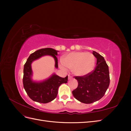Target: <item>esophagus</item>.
<instances>
[{
    "label": "esophagus",
    "instance_id": "34e87169",
    "mask_svg": "<svg viewBox=\"0 0 131 131\" xmlns=\"http://www.w3.org/2000/svg\"><path fill=\"white\" fill-rule=\"evenodd\" d=\"M73 78H72V77H71L70 75H68V79L69 80H70V79H72Z\"/></svg>",
    "mask_w": 131,
    "mask_h": 131
}]
</instances>
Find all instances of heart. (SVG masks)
<instances>
[{
    "instance_id": "obj_1",
    "label": "heart",
    "mask_w": 131,
    "mask_h": 131,
    "mask_svg": "<svg viewBox=\"0 0 131 131\" xmlns=\"http://www.w3.org/2000/svg\"><path fill=\"white\" fill-rule=\"evenodd\" d=\"M95 57L90 52H71L65 57L64 61L61 60L59 66L66 70L67 67L72 69V73L77 76H84L91 73L95 66Z\"/></svg>"
}]
</instances>
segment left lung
<instances>
[{
  "label": "left lung",
  "instance_id": "obj_1",
  "mask_svg": "<svg viewBox=\"0 0 131 131\" xmlns=\"http://www.w3.org/2000/svg\"><path fill=\"white\" fill-rule=\"evenodd\" d=\"M97 58L95 69L83 77H76L78 88L72 91L77 100L85 104H90L100 100L108 89L110 84L109 67L104 57L96 51L92 52Z\"/></svg>",
  "mask_w": 131,
  "mask_h": 131
}]
</instances>
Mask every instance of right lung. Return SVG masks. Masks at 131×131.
<instances>
[{
	"label": "right lung",
	"mask_w": 131,
	"mask_h": 131,
	"mask_svg": "<svg viewBox=\"0 0 131 131\" xmlns=\"http://www.w3.org/2000/svg\"><path fill=\"white\" fill-rule=\"evenodd\" d=\"M59 51L52 48L38 50L30 54L23 69V84L24 89L29 98L33 101L47 103L56 98L58 90L61 84L67 83L68 76L63 78L55 73L41 81L33 80L31 63L34 61L45 56H50L54 59V67L58 68V60L56 57Z\"/></svg>",
	"instance_id": "1"
}]
</instances>
